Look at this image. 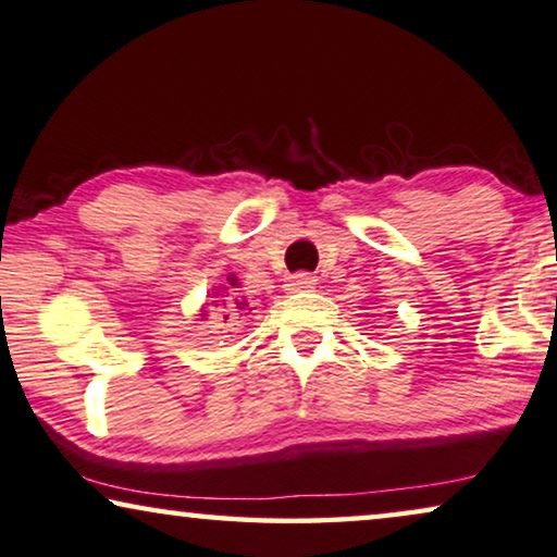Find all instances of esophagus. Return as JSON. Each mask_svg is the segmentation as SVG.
<instances>
[{"label":"esophagus","instance_id":"1","mask_svg":"<svg viewBox=\"0 0 557 557\" xmlns=\"http://www.w3.org/2000/svg\"><path fill=\"white\" fill-rule=\"evenodd\" d=\"M289 293H308V289L315 287V277L308 275V272H297V275L287 277V285H285Z\"/></svg>","mask_w":557,"mask_h":557}]
</instances>
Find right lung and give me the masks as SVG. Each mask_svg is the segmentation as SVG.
Masks as SVG:
<instances>
[{"mask_svg":"<svg viewBox=\"0 0 557 557\" xmlns=\"http://www.w3.org/2000/svg\"><path fill=\"white\" fill-rule=\"evenodd\" d=\"M226 282H230V287H237V277H234V275H230V277H226ZM226 289V287H224ZM216 297V295H214ZM216 305H219V308H224L222 312H224V323H226V320H230L232 315H234V312H237V310H245L247 308V300H245V297H242V300H239V297H237V289H232V293L230 295H226L224 297V300H214ZM249 310H252V308H249ZM203 315H207V312H203Z\"/></svg>","mask_w":557,"mask_h":557,"instance_id":"right-lung-1","label":"right lung"}]
</instances>
